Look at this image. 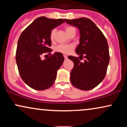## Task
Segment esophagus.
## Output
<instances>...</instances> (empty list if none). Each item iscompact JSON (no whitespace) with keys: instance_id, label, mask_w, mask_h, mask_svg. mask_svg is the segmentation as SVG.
<instances>
[{"instance_id":"34e87169","label":"esophagus","mask_w":127,"mask_h":127,"mask_svg":"<svg viewBox=\"0 0 127 127\" xmlns=\"http://www.w3.org/2000/svg\"><path fill=\"white\" fill-rule=\"evenodd\" d=\"M64 58H65V60H66V59L67 58V57L66 55H64Z\"/></svg>"}]
</instances>
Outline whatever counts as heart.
Here are the masks:
<instances>
[{
  "mask_svg": "<svg viewBox=\"0 0 127 127\" xmlns=\"http://www.w3.org/2000/svg\"><path fill=\"white\" fill-rule=\"evenodd\" d=\"M73 28H73L72 27H67L66 28V32L67 33ZM55 29H53V30L51 31V34H50V38H51V40L54 39V37L55 35ZM73 46L71 44H60L55 47V51L60 53L67 54L70 53L71 51L73 49Z\"/></svg>",
  "mask_w": 127,
  "mask_h": 127,
  "instance_id": "b5f03b06",
  "label": "heart"
}]
</instances>
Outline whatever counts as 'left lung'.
<instances>
[{
  "label": "left lung",
  "instance_id": "1",
  "mask_svg": "<svg viewBox=\"0 0 127 127\" xmlns=\"http://www.w3.org/2000/svg\"><path fill=\"white\" fill-rule=\"evenodd\" d=\"M69 25L77 28L80 43L76 48L79 58L70 56L74 63L70 72L71 83L80 90L87 91L96 87L105 78L109 63V46L101 31L89 18L65 19ZM84 56V63L80 58Z\"/></svg>",
  "mask_w": 127,
  "mask_h": 127
}]
</instances>
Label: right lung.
Instances as JSON below:
<instances>
[{
	"mask_svg": "<svg viewBox=\"0 0 127 127\" xmlns=\"http://www.w3.org/2000/svg\"><path fill=\"white\" fill-rule=\"evenodd\" d=\"M64 22L63 19L40 17L21 34L15 57L17 65L21 79L33 89H48L56 79L57 71L64 61L63 54L55 52L44 60L41 57L46 52L51 51V31Z\"/></svg>",
	"mask_w": 127,
	"mask_h": 127,
	"instance_id": "right-lung-1",
	"label": "right lung"
}]
</instances>
